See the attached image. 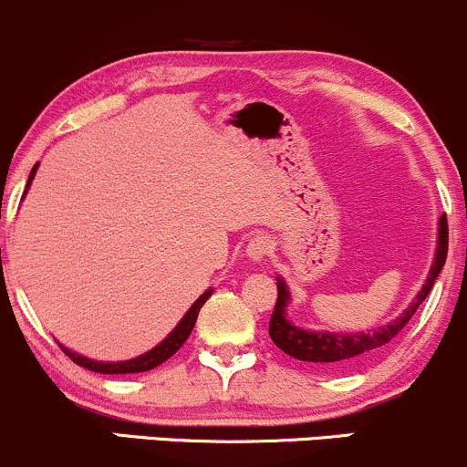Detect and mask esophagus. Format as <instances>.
<instances>
[{"instance_id":"34e87169","label":"esophagus","mask_w":467,"mask_h":467,"mask_svg":"<svg viewBox=\"0 0 467 467\" xmlns=\"http://www.w3.org/2000/svg\"><path fill=\"white\" fill-rule=\"evenodd\" d=\"M272 244L267 237H254L248 241V245H245V259L252 261V264H261V261L265 259L267 252H270Z\"/></svg>"}]
</instances>
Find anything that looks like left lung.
Masks as SVG:
<instances>
[{"label": "left lung", "instance_id": "1", "mask_svg": "<svg viewBox=\"0 0 467 467\" xmlns=\"http://www.w3.org/2000/svg\"><path fill=\"white\" fill-rule=\"evenodd\" d=\"M446 254L448 219L446 215H441L437 223L435 259H432V265L431 270H428V276L426 281H423L421 289L415 294L412 303L398 316V318L378 327V329L368 331H314L294 325L292 320L287 318V305L292 301V294H289L287 283L283 281L281 276H276L278 298L275 305V314H272L270 320L272 342H275L278 349L285 351L287 356L296 358V360L301 362H309L320 368H347L362 362L364 358L373 356L375 351H379L384 345H389V342L409 325L412 314H415L417 307L426 301L432 285H435L439 272H441L443 264H446Z\"/></svg>", "mask_w": 467, "mask_h": 467}]
</instances>
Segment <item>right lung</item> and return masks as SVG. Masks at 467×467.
I'll return each mask as SVG.
<instances>
[{
	"instance_id": "obj_1",
	"label": "right lung",
	"mask_w": 467,
	"mask_h": 467,
	"mask_svg": "<svg viewBox=\"0 0 467 467\" xmlns=\"http://www.w3.org/2000/svg\"><path fill=\"white\" fill-rule=\"evenodd\" d=\"M36 169H39V164L32 166L30 178H28V184H26V192H28L30 184H32V180H35ZM26 192H24V195H26ZM211 296H213V287H208L206 292H203L202 296L197 298V301L191 305V309H189V312L184 314V318H182L180 323L175 325V329L171 331V334L166 336L164 340L160 342V345H155L153 349H149L147 353H142V356L131 358V360H122V362H103V360H92V358H85V356H80V353H77V351L67 349V347H63L61 342H58V347H61V349L66 351L67 356L72 358V360L78 364V367L89 368V371H94V373L120 375V373H144V371H151V368L160 367V364L169 360V358L173 356L175 351H180V347L184 345L186 337L191 336L192 327H195V323H197V314H200L202 305L206 303L208 298H211Z\"/></svg>"
}]
</instances>
